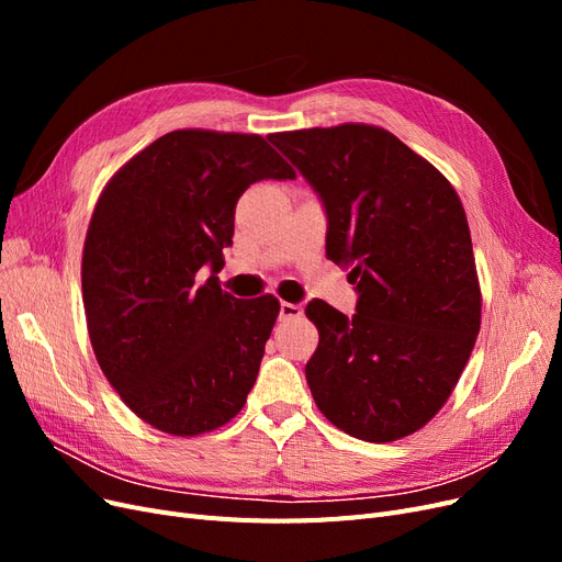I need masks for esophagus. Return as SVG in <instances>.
<instances>
[{
	"label": "esophagus",
	"mask_w": 562,
	"mask_h": 562,
	"mask_svg": "<svg viewBox=\"0 0 562 562\" xmlns=\"http://www.w3.org/2000/svg\"><path fill=\"white\" fill-rule=\"evenodd\" d=\"M302 304H293V302H281L279 304V318L285 321V318H297L302 316Z\"/></svg>",
	"instance_id": "obj_1"
}]
</instances>
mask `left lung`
Here are the masks:
<instances>
[{
    "mask_svg": "<svg viewBox=\"0 0 562 562\" xmlns=\"http://www.w3.org/2000/svg\"><path fill=\"white\" fill-rule=\"evenodd\" d=\"M316 192L328 260L359 295L345 316L323 300L304 314L318 347L304 375L337 429L389 443L448 401L481 330L467 215L452 184L394 133L366 124L271 133Z\"/></svg>",
    "mask_w": 562,
    "mask_h": 562,
    "instance_id": "obj_1",
    "label": "left lung"
}]
</instances>
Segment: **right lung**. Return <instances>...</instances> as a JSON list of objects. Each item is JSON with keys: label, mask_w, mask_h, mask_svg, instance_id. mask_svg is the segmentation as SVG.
Returning <instances> with one entry per match:
<instances>
[{"label": "right lung", "mask_w": 562, "mask_h": 562, "mask_svg": "<svg viewBox=\"0 0 562 562\" xmlns=\"http://www.w3.org/2000/svg\"><path fill=\"white\" fill-rule=\"evenodd\" d=\"M293 176L260 135L190 128L161 135L100 194L81 262L91 345L116 394L159 431H213L244 407L279 300L223 293V248L248 187Z\"/></svg>", "instance_id": "1"}]
</instances>
